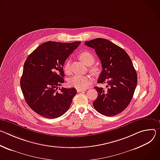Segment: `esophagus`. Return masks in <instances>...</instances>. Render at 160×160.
<instances>
[{"label":"esophagus","mask_w":160,"mask_h":160,"mask_svg":"<svg viewBox=\"0 0 160 160\" xmlns=\"http://www.w3.org/2000/svg\"><path fill=\"white\" fill-rule=\"evenodd\" d=\"M84 91H86V90H84V89H77V92L78 93L81 92H84Z\"/></svg>","instance_id":"esophagus-1"}]
</instances>
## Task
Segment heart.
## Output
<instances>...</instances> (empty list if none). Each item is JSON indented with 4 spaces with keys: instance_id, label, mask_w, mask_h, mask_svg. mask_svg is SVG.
Segmentation results:
<instances>
[{
    "instance_id": "1",
    "label": "heart",
    "mask_w": 160,
    "mask_h": 160,
    "mask_svg": "<svg viewBox=\"0 0 160 160\" xmlns=\"http://www.w3.org/2000/svg\"><path fill=\"white\" fill-rule=\"evenodd\" d=\"M79 58L84 64L87 65H92L95 61L94 55L91 52L88 51L81 52L79 55ZM63 68L67 74H68L70 72V63L68 60L66 61ZM90 70L93 74L97 75L100 72V68L97 65H93L90 68ZM92 81V78L90 76L77 74L69 79L68 84L70 86L74 87L77 89H84L91 83Z\"/></svg>"
}]
</instances>
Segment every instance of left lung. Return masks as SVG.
<instances>
[{
    "instance_id": "left-lung-1",
    "label": "left lung",
    "mask_w": 160,
    "mask_h": 160,
    "mask_svg": "<svg viewBox=\"0 0 160 160\" xmlns=\"http://www.w3.org/2000/svg\"><path fill=\"white\" fill-rule=\"evenodd\" d=\"M84 44L93 48L100 60L102 71L98 83L108 84L106 90L95 87L98 97L93 107L103 115H117L128 107L137 84L132 62L125 50L107 39L97 38Z\"/></svg>"
}]
</instances>
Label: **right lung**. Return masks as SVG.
I'll return each instance as SVG.
<instances>
[{
  "mask_svg": "<svg viewBox=\"0 0 160 160\" xmlns=\"http://www.w3.org/2000/svg\"><path fill=\"white\" fill-rule=\"evenodd\" d=\"M48 41L28 57L20 79L27 105L37 114L48 119L62 116L76 95L74 88H58L64 82L63 67L66 59L80 44Z\"/></svg>",
  "mask_w": 160,
  "mask_h": 160,
  "instance_id": "add662e5",
  "label": "right lung"
}]
</instances>
